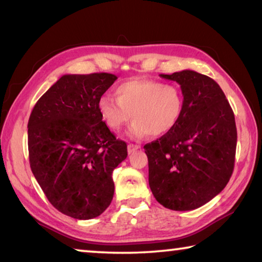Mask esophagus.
<instances>
[{
  "label": "esophagus",
  "mask_w": 262,
  "mask_h": 262,
  "mask_svg": "<svg viewBox=\"0 0 262 262\" xmlns=\"http://www.w3.org/2000/svg\"><path fill=\"white\" fill-rule=\"evenodd\" d=\"M127 149H128V154H132V152H134L135 150H137V149H140V145H137V144H128V147H127Z\"/></svg>",
  "instance_id": "1"
}]
</instances>
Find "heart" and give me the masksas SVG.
<instances>
[{"label": "heart", "instance_id": "b5f03b06", "mask_svg": "<svg viewBox=\"0 0 262 262\" xmlns=\"http://www.w3.org/2000/svg\"><path fill=\"white\" fill-rule=\"evenodd\" d=\"M115 97H101L98 112L110 129L118 130L134 119L133 137L162 136L170 132L184 111V94L179 85L154 79H130L115 89Z\"/></svg>", "mask_w": 262, "mask_h": 262}]
</instances>
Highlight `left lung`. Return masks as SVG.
<instances>
[{"label": "left lung", "mask_w": 262, "mask_h": 262, "mask_svg": "<svg viewBox=\"0 0 262 262\" xmlns=\"http://www.w3.org/2000/svg\"><path fill=\"white\" fill-rule=\"evenodd\" d=\"M159 76L179 84L184 111L170 132L144 145L149 186L167 209L193 210L220 194L231 178L234 114L219 84L206 75L183 70Z\"/></svg>", "instance_id": "8db88e82"}]
</instances>
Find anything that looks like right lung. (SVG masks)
I'll list each match as a JSON object with an SVG mask.
<instances>
[{
	"label": "right lung",
	"instance_id": "add662e5",
	"mask_svg": "<svg viewBox=\"0 0 262 262\" xmlns=\"http://www.w3.org/2000/svg\"><path fill=\"white\" fill-rule=\"evenodd\" d=\"M117 78L63 75L30 115L31 170L52 206L73 219L103 214L113 199V170L127 157L126 142L117 140L98 112V100Z\"/></svg>",
	"mask_w": 262,
	"mask_h": 262
}]
</instances>
